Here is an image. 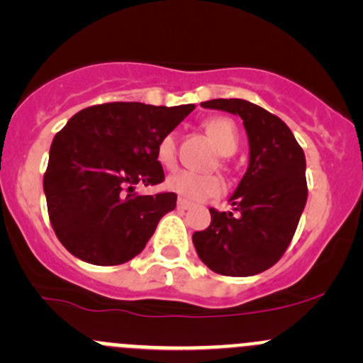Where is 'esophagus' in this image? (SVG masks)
Here are the masks:
<instances>
[{
	"mask_svg": "<svg viewBox=\"0 0 363 363\" xmlns=\"http://www.w3.org/2000/svg\"><path fill=\"white\" fill-rule=\"evenodd\" d=\"M189 207H191V202H188V200H184V199H179L177 200V208H179V211H188Z\"/></svg>",
	"mask_w": 363,
	"mask_h": 363,
	"instance_id": "esophagus-1",
	"label": "esophagus"
}]
</instances>
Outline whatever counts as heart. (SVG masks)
Wrapping results in <instances>:
<instances>
[{
    "instance_id": "heart-1",
    "label": "heart",
    "mask_w": 363,
    "mask_h": 363,
    "mask_svg": "<svg viewBox=\"0 0 363 363\" xmlns=\"http://www.w3.org/2000/svg\"><path fill=\"white\" fill-rule=\"evenodd\" d=\"M205 130L214 140L216 147L221 155H232L235 152L237 144V130L235 124L225 117H214L205 123ZM156 158L164 168H170L175 164L177 158V144H175V135L168 133L161 137L156 147ZM170 191L191 200V202H202V200L219 196L225 189V182L216 174H193L188 170H177L168 175L164 182Z\"/></svg>"
}]
</instances>
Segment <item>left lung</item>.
Masks as SVG:
<instances>
[{
	"instance_id": "1",
	"label": "left lung",
	"mask_w": 363,
	"mask_h": 363,
	"mask_svg": "<svg viewBox=\"0 0 363 363\" xmlns=\"http://www.w3.org/2000/svg\"><path fill=\"white\" fill-rule=\"evenodd\" d=\"M203 108L244 121L250 163L228 202L233 211H211V225L193 233L200 259L216 274L256 276L270 269L295 235L307 202L306 156L290 128L251 101L208 100Z\"/></svg>"
}]
</instances>
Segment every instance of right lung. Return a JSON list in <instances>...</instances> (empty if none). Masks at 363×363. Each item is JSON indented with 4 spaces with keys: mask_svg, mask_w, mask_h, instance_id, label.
I'll list each match as a JSON object with an SVG mask.
<instances>
[{
    "mask_svg": "<svg viewBox=\"0 0 363 363\" xmlns=\"http://www.w3.org/2000/svg\"><path fill=\"white\" fill-rule=\"evenodd\" d=\"M193 108L94 105L77 112L54 137L43 193L50 225L73 256L121 265L140 255L177 195H138L135 186L163 182L158 142Z\"/></svg>",
    "mask_w": 363,
    "mask_h": 363,
    "instance_id": "1",
    "label": "right lung"
}]
</instances>
